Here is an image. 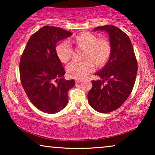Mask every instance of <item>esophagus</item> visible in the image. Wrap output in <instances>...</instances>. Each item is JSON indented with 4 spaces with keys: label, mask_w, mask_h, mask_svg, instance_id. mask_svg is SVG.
<instances>
[{
    "label": "esophagus",
    "mask_w": 155,
    "mask_h": 155,
    "mask_svg": "<svg viewBox=\"0 0 155 155\" xmlns=\"http://www.w3.org/2000/svg\"><path fill=\"white\" fill-rule=\"evenodd\" d=\"M82 82V79H76L75 80V82L76 83H79V82Z\"/></svg>",
    "instance_id": "1"
}]
</instances>
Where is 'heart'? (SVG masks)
<instances>
[{
  "instance_id": "obj_1",
  "label": "heart",
  "mask_w": 155,
  "mask_h": 155,
  "mask_svg": "<svg viewBox=\"0 0 155 155\" xmlns=\"http://www.w3.org/2000/svg\"><path fill=\"white\" fill-rule=\"evenodd\" d=\"M75 43L79 46L86 48L82 61H72L68 65L67 73L71 78L80 79L85 78L94 71L95 63L101 65L107 62L111 54L109 42L104 39H99L94 34L84 31L76 36ZM56 54L63 63H66L71 58L73 48L71 41L65 39L60 42L56 48Z\"/></svg>"
}]
</instances>
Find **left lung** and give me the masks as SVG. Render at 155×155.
<instances>
[{"label": "left lung", "instance_id": "1", "mask_svg": "<svg viewBox=\"0 0 155 155\" xmlns=\"http://www.w3.org/2000/svg\"><path fill=\"white\" fill-rule=\"evenodd\" d=\"M94 30L107 31L111 54L107 63L95 75L87 94L90 105L100 113H109L124 104L132 92L137 71V62L128 36L114 25L97 27Z\"/></svg>", "mask_w": 155, "mask_h": 155}]
</instances>
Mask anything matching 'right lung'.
I'll return each instance as SVG.
<instances>
[{
    "label": "right lung",
    "mask_w": 155,
    "mask_h": 155,
    "mask_svg": "<svg viewBox=\"0 0 155 155\" xmlns=\"http://www.w3.org/2000/svg\"><path fill=\"white\" fill-rule=\"evenodd\" d=\"M71 35L60 27L44 26L31 36L21 56L22 87L32 104L44 113L62 110L75 85L74 80L63 78L65 71L56 51L57 42Z\"/></svg>",
    "instance_id": "right-lung-1"
}]
</instances>
